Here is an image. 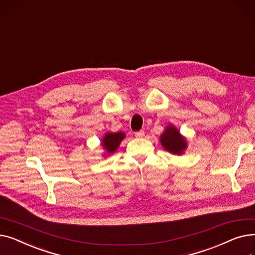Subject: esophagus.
Here are the masks:
<instances>
[{
	"label": "esophagus",
	"instance_id": "esophagus-1",
	"mask_svg": "<svg viewBox=\"0 0 255 255\" xmlns=\"http://www.w3.org/2000/svg\"><path fill=\"white\" fill-rule=\"evenodd\" d=\"M134 135H135L136 137H142V136L144 135V132H143L142 130L137 131V132H135V133H134Z\"/></svg>",
	"mask_w": 255,
	"mask_h": 255
}]
</instances>
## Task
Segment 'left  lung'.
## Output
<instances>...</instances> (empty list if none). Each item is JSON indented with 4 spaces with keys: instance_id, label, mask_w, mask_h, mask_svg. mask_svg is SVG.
<instances>
[{
    "instance_id": "1",
    "label": "left lung",
    "mask_w": 255,
    "mask_h": 255,
    "mask_svg": "<svg viewBox=\"0 0 255 255\" xmlns=\"http://www.w3.org/2000/svg\"><path fill=\"white\" fill-rule=\"evenodd\" d=\"M160 142L163 148L173 155H181L187 149V140L180 131L172 125H168L160 135Z\"/></svg>"
}]
</instances>
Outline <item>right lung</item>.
<instances>
[{"label": "right lung", "instance_id": "add662e5", "mask_svg": "<svg viewBox=\"0 0 255 255\" xmlns=\"http://www.w3.org/2000/svg\"><path fill=\"white\" fill-rule=\"evenodd\" d=\"M125 137V133L122 131L119 132H107L101 140V145L103 146L104 151L111 155L117 151L119 145Z\"/></svg>", "mask_w": 255, "mask_h": 255}]
</instances>
